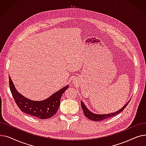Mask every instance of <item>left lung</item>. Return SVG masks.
Segmentation results:
<instances>
[{
    "label": "left lung",
    "mask_w": 146,
    "mask_h": 146,
    "mask_svg": "<svg viewBox=\"0 0 146 146\" xmlns=\"http://www.w3.org/2000/svg\"><path fill=\"white\" fill-rule=\"evenodd\" d=\"M129 102V101H128L126 104L125 105H124L121 110H118V111H117L115 112L108 113V114H96V113H92L87 109L86 106L85 105V104L83 103L82 101H81V106H82V108L83 109L84 114H85V115L88 118H89L90 120L94 121H101L105 120L106 119L110 118L111 117H113L114 116H116L117 114L121 112L122 111H123L125 108V107L128 105Z\"/></svg>",
    "instance_id": "obj_1"
}]
</instances>
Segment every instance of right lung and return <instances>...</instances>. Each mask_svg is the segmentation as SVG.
Returning <instances> with one entry per match:
<instances>
[{"mask_svg": "<svg viewBox=\"0 0 146 146\" xmlns=\"http://www.w3.org/2000/svg\"><path fill=\"white\" fill-rule=\"evenodd\" d=\"M68 86L61 89L48 98L42 101H33L21 95L15 88L9 77V88L12 96L21 111L32 117L40 119H48L57 113L63 94Z\"/></svg>", "mask_w": 146, "mask_h": 146, "instance_id": "1", "label": "right lung"}]
</instances>
